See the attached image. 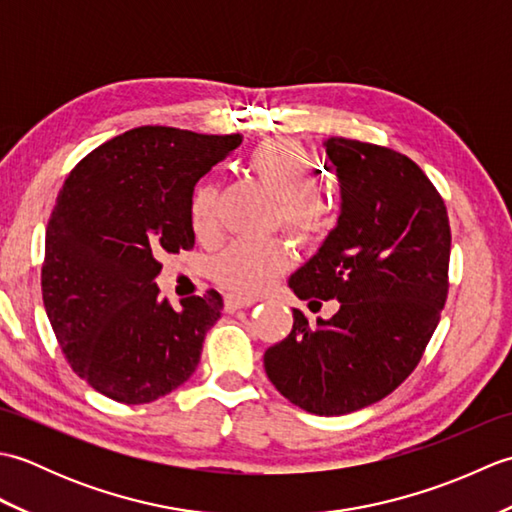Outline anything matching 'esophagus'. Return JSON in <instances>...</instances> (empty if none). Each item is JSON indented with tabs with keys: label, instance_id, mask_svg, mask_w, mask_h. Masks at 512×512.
Listing matches in <instances>:
<instances>
[{
	"label": "esophagus",
	"instance_id": "34e87169",
	"mask_svg": "<svg viewBox=\"0 0 512 512\" xmlns=\"http://www.w3.org/2000/svg\"><path fill=\"white\" fill-rule=\"evenodd\" d=\"M253 303H255V299H246V297H237V295H226L224 308H226V312H235L239 308L253 306Z\"/></svg>",
	"mask_w": 512,
	"mask_h": 512
}]
</instances>
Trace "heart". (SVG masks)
I'll return each instance as SVG.
<instances>
[{
  "mask_svg": "<svg viewBox=\"0 0 512 512\" xmlns=\"http://www.w3.org/2000/svg\"><path fill=\"white\" fill-rule=\"evenodd\" d=\"M248 171L281 202V220L299 237L310 239L323 228V202L314 189L317 171L310 154L286 138L266 140L248 156ZM217 213V189L202 182L193 193L191 220L198 233L211 231ZM290 266V250L281 239H237L213 262L217 284L239 297H257Z\"/></svg>",
  "mask_w": 512,
  "mask_h": 512,
  "instance_id": "heart-1",
  "label": "heart"
}]
</instances>
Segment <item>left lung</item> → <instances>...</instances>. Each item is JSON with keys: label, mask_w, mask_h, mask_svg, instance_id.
<instances>
[{"label": "left lung", "mask_w": 512, "mask_h": 512, "mask_svg": "<svg viewBox=\"0 0 512 512\" xmlns=\"http://www.w3.org/2000/svg\"><path fill=\"white\" fill-rule=\"evenodd\" d=\"M323 147L339 220L288 286L312 303L336 299L339 312L310 323L292 308V330L268 347L264 367L292 405L343 416L391 394L418 365L447 301L451 228L440 193L407 156L350 138Z\"/></svg>", "instance_id": "obj_1"}]
</instances>
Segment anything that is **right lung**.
Listing matches in <instances>:
<instances>
[{
    "label": "right lung",
    "instance_id": "right-lung-1",
    "mask_svg": "<svg viewBox=\"0 0 512 512\" xmlns=\"http://www.w3.org/2000/svg\"><path fill=\"white\" fill-rule=\"evenodd\" d=\"M242 136L145 125L107 140L65 180L46 228L43 306L72 369L103 396L143 405L200 363L224 301L171 308L154 284L162 253L195 244L193 189Z\"/></svg>",
    "mask_w": 512,
    "mask_h": 512
}]
</instances>
